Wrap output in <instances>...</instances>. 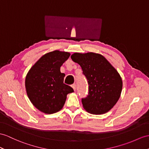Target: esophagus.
I'll return each mask as SVG.
<instances>
[{"label": "esophagus", "mask_w": 149, "mask_h": 149, "mask_svg": "<svg viewBox=\"0 0 149 149\" xmlns=\"http://www.w3.org/2000/svg\"><path fill=\"white\" fill-rule=\"evenodd\" d=\"M72 88H73V90L75 91L76 88H77V86H76V84H72Z\"/></svg>", "instance_id": "34e87169"}]
</instances>
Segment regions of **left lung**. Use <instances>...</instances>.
<instances>
[{
    "instance_id": "1",
    "label": "left lung",
    "mask_w": 149,
    "mask_h": 149,
    "mask_svg": "<svg viewBox=\"0 0 149 149\" xmlns=\"http://www.w3.org/2000/svg\"><path fill=\"white\" fill-rule=\"evenodd\" d=\"M81 66L89 85L83 107L92 114H103L117 103L123 88L120 74L102 55L93 52L74 53L71 56Z\"/></svg>"
}]
</instances>
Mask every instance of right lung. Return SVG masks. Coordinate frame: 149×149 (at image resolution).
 <instances>
[{"mask_svg":"<svg viewBox=\"0 0 149 149\" xmlns=\"http://www.w3.org/2000/svg\"><path fill=\"white\" fill-rule=\"evenodd\" d=\"M70 53L54 50L44 54L29 70L25 78L28 97L33 105L45 114L63 109L68 93L74 92L64 83L65 74L60 68Z\"/></svg>","mask_w":149,"mask_h":149,"instance_id":"right-lung-1","label":"right lung"}]
</instances>
